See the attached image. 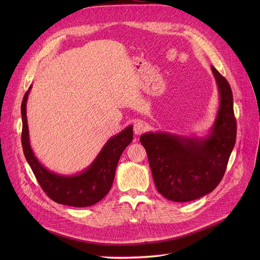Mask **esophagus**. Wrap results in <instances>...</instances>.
<instances>
[{
  "instance_id": "obj_1",
  "label": "esophagus",
  "mask_w": 260,
  "mask_h": 260,
  "mask_svg": "<svg viewBox=\"0 0 260 260\" xmlns=\"http://www.w3.org/2000/svg\"><path fill=\"white\" fill-rule=\"evenodd\" d=\"M146 131V124L143 121H137L134 124V133L136 135H141Z\"/></svg>"
}]
</instances>
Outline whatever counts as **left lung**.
<instances>
[{
    "instance_id": "8db88e82",
    "label": "left lung",
    "mask_w": 260,
    "mask_h": 260,
    "mask_svg": "<svg viewBox=\"0 0 260 260\" xmlns=\"http://www.w3.org/2000/svg\"><path fill=\"white\" fill-rule=\"evenodd\" d=\"M220 104L210 135L185 138L169 133L140 137L158 192L175 202H186L211 193L225 173L236 141L233 93L226 79L214 66Z\"/></svg>"
}]
</instances>
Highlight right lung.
<instances>
[{"mask_svg":"<svg viewBox=\"0 0 260 260\" xmlns=\"http://www.w3.org/2000/svg\"><path fill=\"white\" fill-rule=\"evenodd\" d=\"M29 89L24 94L22 112V146L24 156L30 166L36 178L46 195L54 202L70 207L84 208L103 199L111 189L118 161L125 147L133 140V126L129 125L109 139L91 165L74 176L54 174L44 168L36 158L30 143L26 117V102Z\"/></svg>","mask_w":260,"mask_h":260,"instance_id":"1","label":"right lung"}]
</instances>
